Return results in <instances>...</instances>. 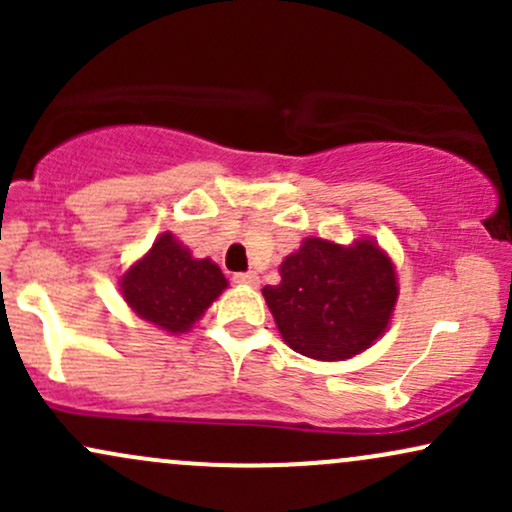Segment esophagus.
Here are the masks:
<instances>
[{
	"mask_svg": "<svg viewBox=\"0 0 512 512\" xmlns=\"http://www.w3.org/2000/svg\"><path fill=\"white\" fill-rule=\"evenodd\" d=\"M233 281H236V284H245V286H257L260 284V276H257L255 272H238V274H233Z\"/></svg>",
	"mask_w": 512,
	"mask_h": 512,
	"instance_id": "obj_1",
	"label": "esophagus"
}]
</instances>
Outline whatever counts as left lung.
<instances>
[{
    "mask_svg": "<svg viewBox=\"0 0 512 512\" xmlns=\"http://www.w3.org/2000/svg\"><path fill=\"white\" fill-rule=\"evenodd\" d=\"M264 286L281 339L317 361H344L378 342L397 303V274L387 252L368 238L339 245L305 238Z\"/></svg>",
    "mask_w": 512,
    "mask_h": 512,
    "instance_id": "8db88e82",
    "label": "left lung"
}]
</instances>
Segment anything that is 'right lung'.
<instances>
[{
	"instance_id": "obj_1",
	"label": "right lung",
	"mask_w": 512,
	"mask_h": 512,
	"mask_svg": "<svg viewBox=\"0 0 512 512\" xmlns=\"http://www.w3.org/2000/svg\"><path fill=\"white\" fill-rule=\"evenodd\" d=\"M228 281L209 257L197 260L173 233H163L142 260L122 274L120 291L142 320L170 334L187 332Z\"/></svg>"
}]
</instances>
